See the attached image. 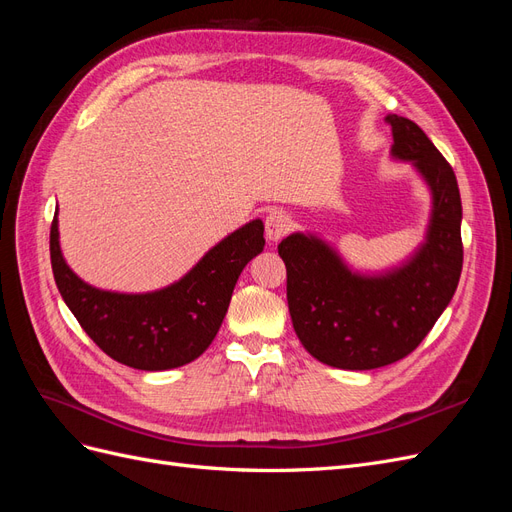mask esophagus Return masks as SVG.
Masks as SVG:
<instances>
[{"label": "esophagus", "mask_w": 512, "mask_h": 512, "mask_svg": "<svg viewBox=\"0 0 512 512\" xmlns=\"http://www.w3.org/2000/svg\"><path fill=\"white\" fill-rule=\"evenodd\" d=\"M292 228V218L290 215L286 213V211H280V209H275V211H271L269 215H267V220H265V235H267V239L269 241H273V243H277L280 241L286 232Z\"/></svg>", "instance_id": "obj_1"}]
</instances>
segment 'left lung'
I'll use <instances>...</instances> for the list:
<instances>
[{"instance_id": "left-lung-1", "label": "left lung", "mask_w": 512, "mask_h": 512, "mask_svg": "<svg viewBox=\"0 0 512 512\" xmlns=\"http://www.w3.org/2000/svg\"><path fill=\"white\" fill-rule=\"evenodd\" d=\"M386 121L391 158L410 162L431 196L416 250L389 269L359 271L316 232H292L277 245L294 333L314 359L337 369H376L408 356L451 303L463 265L461 196L451 164L414 121Z\"/></svg>"}]
</instances>
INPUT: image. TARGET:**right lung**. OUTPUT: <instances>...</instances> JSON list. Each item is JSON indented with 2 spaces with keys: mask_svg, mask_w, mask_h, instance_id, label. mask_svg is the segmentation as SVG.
Listing matches in <instances>:
<instances>
[{
  "mask_svg": "<svg viewBox=\"0 0 512 512\" xmlns=\"http://www.w3.org/2000/svg\"><path fill=\"white\" fill-rule=\"evenodd\" d=\"M262 232L265 224L256 218L215 243L177 282L149 292H115L83 282L68 267L55 213L51 265L61 299L111 359L164 371L192 363L211 346L241 271L265 247Z\"/></svg>",
  "mask_w": 512,
  "mask_h": 512,
  "instance_id": "right-lung-1",
  "label": "right lung"
}]
</instances>
